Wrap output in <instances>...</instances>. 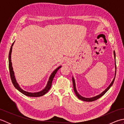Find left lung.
I'll use <instances>...</instances> for the list:
<instances>
[{"label": "left lung", "instance_id": "1", "mask_svg": "<svg viewBox=\"0 0 124 124\" xmlns=\"http://www.w3.org/2000/svg\"><path fill=\"white\" fill-rule=\"evenodd\" d=\"M114 57H115V59L116 58V54H115V51H114ZM115 69H116V70H115V77L114 78V79H113L112 81L111 82V83L110 84V85L108 87L105 89V90L102 92V93H101L100 94L98 95H97L96 96H94V97H90V98H87V97H84L82 96H81L79 94L78 92H77V89H76V84H75V79L73 78V77H72V82H73V90H74V92L75 93L76 95V96H77L78 98L79 99H80L81 100H82V101H86V102H92V101H95V100L99 99V98H100L101 96H102L103 95L106 93V92L109 90V88L111 87V86L113 85V84H114V80H115V76H116V60H115Z\"/></svg>", "mask_w": 124, "mask_h": 124}]
</instances>
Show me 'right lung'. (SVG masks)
<instances>
[{
	"mask_svg": "<svg viewBox=\"0 0 124 124\" xmlns=\"http://www.w3.org/2000/svg\"><path fill=\"white\" fill-rule=\"evenodd\" d=\"M14 42L12 44L11 47H10L9 53V56H8L9 70L10 76V78H11L13 85H14V86L17 89L18 91L20 92L21 93H22V94L25 95L26 96H30V97H40L41 96H43L49 90L50 88H51L52 81L53 80V78L55 77V75H56L58 70L60 69L61 66H59V67L57 68L52 73V74L51 75V76H50V77L49 78V79H48V82H47L46 86L45 87V88L43 89V90L38 92H35V93H31V92H28L27 91H25L20 87L19 85H18V84L17 83L16 80V79L14 76V71H13V69L12 67V63L11 62V53H12V47L13 46V45H14Z\"/></svg>",
	"mask_w": 124,
	"mask_h": 124,
	"instance_id": "obj_1",
	"label": "right lung"
}]
</instances>
